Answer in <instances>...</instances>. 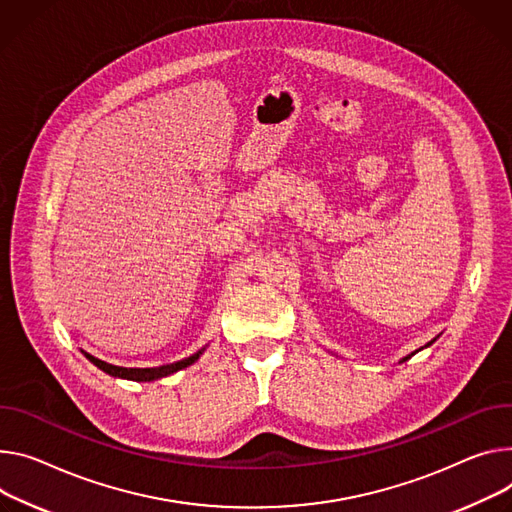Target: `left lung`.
I'll use <instances>...</instances> for the list:
<instances>
[{"instance_id":"8db88e82","label":"left lung","mask_w":512,"mask_h":512,"mask_svg":"<svg viewBox=\"0 0 512 512\" xmlns=\"http://www.w3.org/2000/svg\"><path fill=\"white\" fill-rule=\"evenodd\" d=\"M431 343H433V341H431ZM431 343H429V345H431ZM429 345H427V347H429ZM412 355H414V353H412ZM406 359H408V357H406Z\"/></svg>"}]
</instances>
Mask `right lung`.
<instances>
[{"instance_id": "right-lung-1", "label": "right lung", "mask_w": 512, "mask_h": 512, "mask_svg": "<svg viewBox=\"0 0 512 512\" xmlns=\"http://www.w3.org/2000/svg\"><path fill=\"white\" fill-rule=\"evenodd\" d=\"M200 353L202 351H198L196 355H192L188 359H181L177 363H169V365H161V367H145V369L143 367H118V365H110V363H106V361H102V359H98L94 355H87V353H85V357L94 365H98L102 371H106V374L114 376V378H124V380H134V382H151V380H159V378L171 376V374H175V371L192 365L200 357Z\"/></svg>"}]
</instances>
